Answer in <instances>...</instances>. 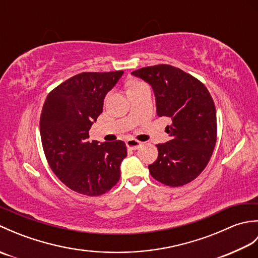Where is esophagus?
Returning <instances> with one entry per match:
<instances>
[{
  "label": "esophagus",
  "instance_id": "1",
  "mask_svg": "<svg viewBox=\"0 0 258 258\" xmlns=\"http://www.w3.org/2000/svg\"><path fill=\"white\" fill-rule=\"evenodd\" d=\"M141 145H142L141 142L138 141V140H135V139L126 140V146H127L128 149H131V150H138Z\"/></svg>",
  "mask_w": 258,
  "mask_h": 258
}]
</instances>
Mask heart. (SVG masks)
I'll list each match as a JSON object with an SVG mask.
<instances>
[{
  "label": "heart",
  "instance_id": "b5f03b06",
  "mask_svg": "<svg viewBox=\"0 0 258 258\" xmlns=\"http://www.w3.org/2000/svg\"><path fill=\"white\" fill-rule=\"evenodd\" d=\"M142 85H145L144 83H142V82H134V83H131L128 85V90H132V89H135V87H139V86H142ZM127 90V91H128Z\"/></svg>",
  "mask_w": 258,
  "mask_h": 258
}]
</instances>
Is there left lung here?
<instances>
[{"instance_id":"8db88e82","label":"left lung","mask_w":258,"mask_h":258,"mask_svg":"<svg viewBox=\"0 0 258 258\" xmlns=\"http://www.w3.org/2000/svg\"><path fill=\"white\" fill-rule=\"evenodd\" d=\"M132 74L154 91L156 113L167 116L171 140L157 144V160L149 165L158 182L177 187L204 171L216 144V108L205 85L172 65L161 64L134 71Z\"/></svg>"}]
</instances>
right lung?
Listing matches in <instances>:
<instances>
[{"instance_id":"add662e5","label":"right lung","mask_w":258,"mask_h":258,"mask_svg":"<svg viewBox=\"0 0 258 258\" xmlns=\"http://www.w3.org/2000/svg\"><path fill=\"white\" fill-rule=\"evenodd\" d=\"M123 73L75 75L55 87L43 105L40 133L48 165L76 193L102 195L120 177V163L127 155L124 142L98 144L90 141L89 131L103 112L104 98Z\"/></svg>"}]
</instances>
